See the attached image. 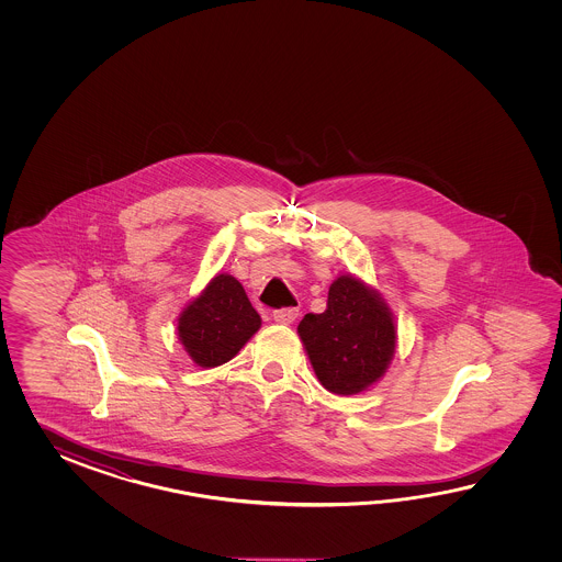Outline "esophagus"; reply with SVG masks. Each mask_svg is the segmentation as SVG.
<instances>
[{"instance_id": "1", "label": "esophagus", "mask_w": 562, "mask_h": 562, "mask_svg": "<svg viewBox=\"0 0 562 562\" xmlns=\"http://www.w3.org/2000/svg\"><path fill=\"white\" fill-rule=\"evenodd\" d=\"M299 311L295 307H286V310H277L273 311V319L277 323H283V325H289V323L295 322L297 319Z\"/></svg>"}]
</instances>
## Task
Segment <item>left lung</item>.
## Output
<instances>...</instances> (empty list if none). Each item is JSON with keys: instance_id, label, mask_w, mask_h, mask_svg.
<instances>
[{"instance_id": "1", "label": "left lung", "mask_w": 562, "mask_h": 562, "mask_svg": "<svg viewBox=\"0 0 562 562\" xmlns=\"http://www.w3.org/2000/svg\"><path fill=\"white\" fill-rule=\"evenodd\" d=\"M311 366L327 392L356 395L380 382L394 359L397 329L382 295L353 276L329 286L327 310L297 327Z\"/></svg>"}]
</instances>
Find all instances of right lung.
<instances>
[{
	"label": "right lung",
	"instance_id": "1",
	"mask_svg": "<svg viewBox=\"0 0 562 562\" xmlns=\"http://www.w3.org/2000/svg\"><path fill=\"white\" fill-rule=\"evenodd\" d=\"M261 327V315L239 281L228 273L213 277L179 315V339L201 368H216L235 358Z\"/></svg>",
	"mask_w": 562,
	"mask_h": 562
}]
</instances>
